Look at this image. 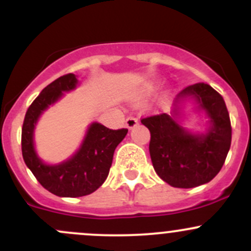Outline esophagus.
<instances>
[{"label":"esophagus","instance_id":"1","mask_svg":"<svg viewBox=\"0 0 251 251\" xmlns=\"http://www.w3.org/2000/svg\"><path fill=\"white\" fill-rule=\"evenodd\" d=\"M137 125H138V120L136 118H133V116H128V118L126 119V127L130 128V130Z\"/></svg>","mask_w":251,"mask_h":251}]
</instances>
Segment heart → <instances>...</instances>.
Listing matches in <instances>:
<instances>
[{
  "instance_id": "1",
  "label": "heart",
  "mask_w": 251,
  "mask_h": 251,
  "mask_svg": "<svg viewBox=\"0 0 251 251\" xmlns=\"http://www.w3.org/2000/svg\"><path fill=\"white\" fill-rule=\"evenodd\" d=\"M154 90H155V85H154V83H151V85H149L148 87H147L146 92L148 93V95H151V93L154 92Z\"/></svg>"
}]
</instances>
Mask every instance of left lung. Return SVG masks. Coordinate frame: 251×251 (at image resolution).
<instances>
[{"label":"left lung","mask_w":251,"mask_h":251,"mask_svg":"<svg viewBox=\"0 0 251 251\" xmlns=\"http://www.w3.org/2000/svg\"><path fill=\"white\" fill-rule=\"evenodd\" d=\"M207 119L204 131L183 126L186 103ZM151 132L153 168L163 181L176 188H193L211 181L221 170L231 147L232 128L221 95L207 83L188 86L176 96L171 114L142 119Z\"/></svg>","instance_id":"obj_1"}]
</instances>
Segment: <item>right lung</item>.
Wrapping results in <instances>:
<instances>
[{
  "instance_id": "obj_1",
  "label": "right lung",
  "mask_w": 251,
  "mask_h": 251,
  "mask_svg": "<svg viewBox=\"0 0 251 251\" xmlns=\"http://www.w3.org/2000/svg\"><path fill=\"white\" fill-rule=\"evenodd\" d=\"M77 76H60L41 91L25 114L22 130L23 159L44 188L58 197L76 198L97 191L109 174L114 151L127 135V128L110 130L100 123L87 126L80 147L73 155L57 164L42 160L35 146V130L42 114L76 90Z\"/></svg>"
}]
</instances>
